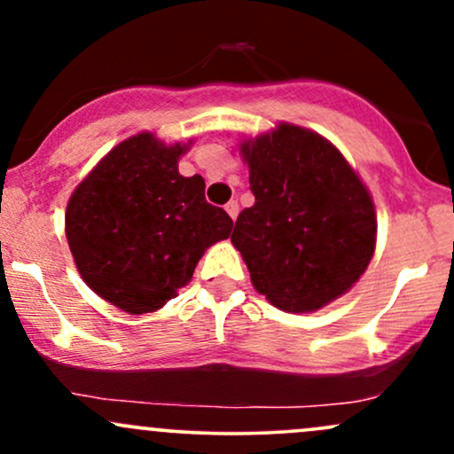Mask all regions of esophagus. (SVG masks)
<instances>
[{
    "instance_id": "obj_1",
    "label": "esophagus",
    "mask_w": 454,
    "mask_h": 454,
    "mask_svg": "<svg viewBox=\"0 0 454 454\" xmlns=\"http://www.w3.org/2000/svg\"><path fill=\"white\" fill-rule=\"evenodd\" d=\"M226 213L232 217V220H237V215H239V202H237V200L228 202V205H226Z\"/></svg>"
}]
</instances>
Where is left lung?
Here are the masks:
<instances>
[{"mask_svg":"<svg viewBox=\"0 0 454 454\" xmlns=\"http://www.w3.org/2000/svg\"><path fill=\"white\" fill-rule=\"evenodd\" d=\"M252 207L231 241L254 288L288 314H309L346 294L376 252L373 198L341 151L311 129L278 123L245 138Z\"/></svg>","mask_w":454,"mask_h":454,"instance_id":"8db88e82","label":"left lung"}]
</instances>
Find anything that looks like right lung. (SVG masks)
I'll list each match as a JSON object with an SVG mask.
<instances>
[{
    "instance_id": "add662e5",
    "label": "right lung",
    "mask_w": 454,
    "mask_h": 454,
    "mask_svg": "<svg viewBox=\"0 0 454 454\" xmlns=\"http://www.w3.org/2000/svg\"><path fill=\"white\" fill-rule=\"evenodd\" d=\"M190 145L134 134L67 200L66 237L82 281L132 316L161 309L202 254L231 237V215L205 200V179L179 175Z\"/></svg>"
}]
</instances>
